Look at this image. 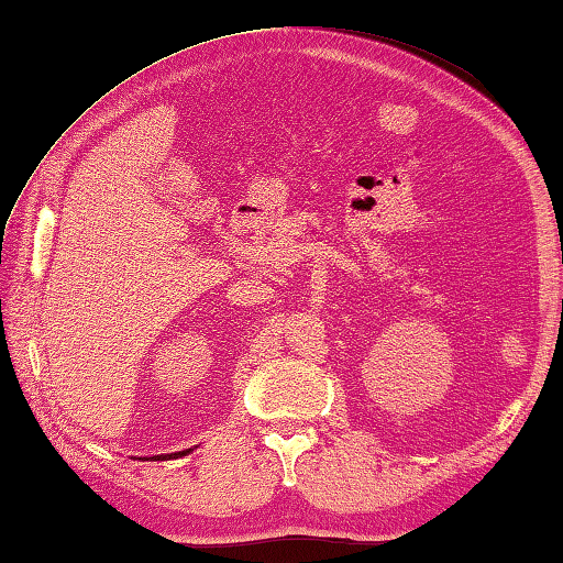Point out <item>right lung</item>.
<instances>
[{
    "mask_svg": "<svg viewBox=\"0 0 563 563\" xmlns=\"http://www.w3.org/2000/svg\"><path fill=\"white\" fill-rule=\"evenodd\" d=\"M190 450H181V452H172V454H154V462H157V460H176V457H184V454H188Z\"/></svg>",
    "mask_w": 563,
    "mask_h": 563,
    "instance_id": "right-lung-1",
    "label": "right lung"
}]
</instances>
